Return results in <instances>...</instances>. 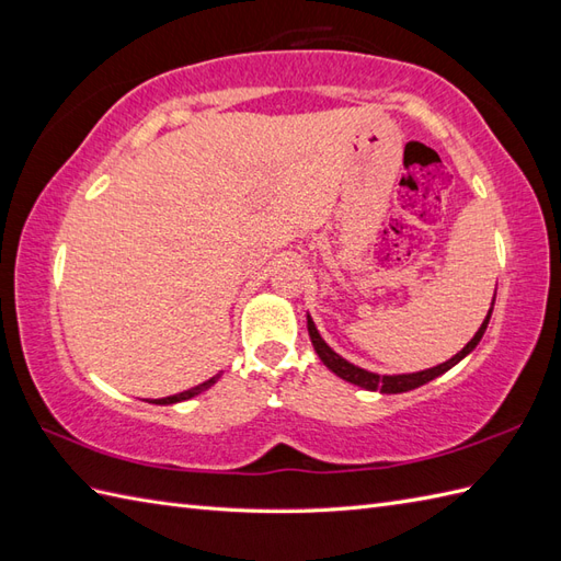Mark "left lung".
Instances as JSON below:
<instances>
[{
	"instance_id": "8db88e82",
	"label": "left lung",
	"mask_w": 561,
	"mask_h": 561,
	"mask_svg": "<svg viewBox=\"0 0 561 561\" xmlns=\"http://www.w3.org/2000/svg\"><path fill=\"white\" fill-rule=\"evenodd\" d=\"M492 308H494V301H492ZM492 308H490V313H486V318L482 320L480 330L474 332V337H472L468 344H465V347H462L456 356H450L448 362L438 364V366H434V368H424V371H416V374H392V376L371 374V371H366V368H362V366H354V364H350L347 359H342V356H340L335 350H332L323 337H320V332H318V328H316V323H313V318L306 316V320H308V335H311L313 350H316V354L320 356V362H323L332 374L340 376L342 380H347V383H354V386L364 388V390H380V392H388V396H392V392H408V390L420 388V386L428 383V380L438 378L440 374H446L448 368H453L458 362H462L465 356H468V354L480 344L486 325H490Z\"/></svg>"
}]
</instances>
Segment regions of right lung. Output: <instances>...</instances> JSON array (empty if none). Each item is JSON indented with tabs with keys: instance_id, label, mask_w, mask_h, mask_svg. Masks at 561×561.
I'll list each match as a JSON object with an SVG mask.
<instances>
[{
	"instance_id": "obj_1",
	"label": "right lung",
	"mask_w": 561,
	"mask_h": 561,
	"mask_svg": "<svg viewBox=\"0 0 561 561\" xmlns=\"http://www.w3.org/2000/svg\"><path fill=\"white\" fill-rule=\"evenodd\" d=\"M217 378L219 376H211L209 380H205V383H199V386H195V388H190V390H183V392H178V396H171V398H161V400H153V404H175V402H183V400H190V398H195V396H199L202 390H207V388H211L214 383H217Z\"/></svg>"
}]
</instances>
